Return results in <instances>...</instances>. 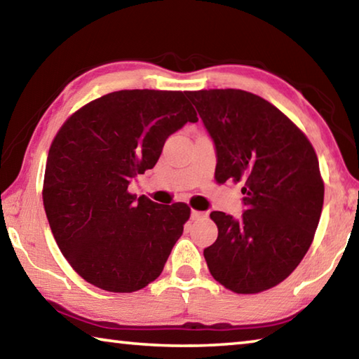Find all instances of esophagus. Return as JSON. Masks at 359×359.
<instances>
[{
	"label": "esophagus",
	"mask_w": 359,
	"mask_h": 359,
	"mask_svg": "<svg viewBox=\"0 0 359 359\" xmlns=\"http://www.w3.org/2000/svg\"><path fill=\"white\" fill-rule=\"evenodd\" d=\"M208 214H205V212H201V210H191V220H199V218H203V217H205Z\"/></svg>",
	"instance_id": "1"
}]
</instances>
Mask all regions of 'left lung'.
I'll return each instance as SVG.
<instances>
[{
  "label": "left lung",
  "mask_w": 359,
  "mask_h": 359,
  "mask_svg": "<svg viewBox=\"0 0 359 359\" xmlns=\"http://www.w3.org/2000/svg\"><path fill=\"white\" fill-rule=\"evenodd\" d=\"M214 139L217 184H241L245 212L214 210L218 238L204 248L212 277L239 294L283 282L311 247L325 184L307 136L258 95L236 88L185 92Z\"/></svg>",
  "instance_id": "8db88e82"
}]
</instances>
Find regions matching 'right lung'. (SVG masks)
<instances>
[{"label": "right lung", "instance_id": "obj_1", "mask_svg": "<svg viewBox=\"0 0 359 359\" xmlns=\"http://www.w3.org/2000/svg\"><path fill=\"white\" fill-rule=\"evenodd\" d=\"M188 121L198 117L185 92L120 90L90 101L58 130L42 201L58 248L83 280L133 293L161 274L191 210L137 198L128 185Z\"/></svg>", "mask_w": 359, "mask_h": 359}]
</instances>
